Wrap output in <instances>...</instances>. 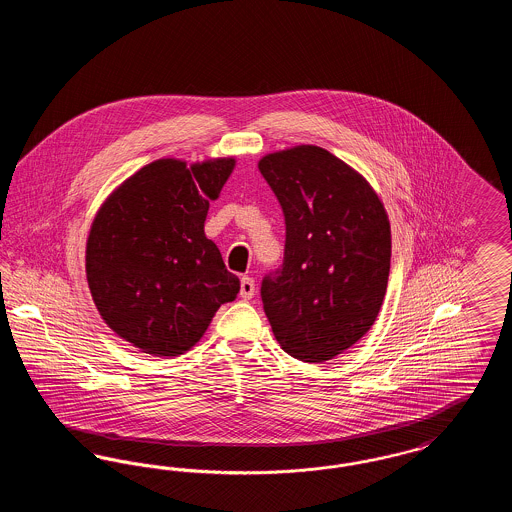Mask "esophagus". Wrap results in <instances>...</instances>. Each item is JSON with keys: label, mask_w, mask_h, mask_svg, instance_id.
<instances>
[{"label": "esophagus", "mask_w": 512, "mask_h": 512, "mask_svg": "<svg viewBox=\"0 0 512 512\" xmlns=\"http://www.w3.org/2000/svg\"><path fill=\"white\" fill-rule=\"evenodd\" d=\"M240 295H242V299H251V297L255 295V280H253V278H249V276L242 278Z\"/></svg>", "instance_id": "1"}]
</instances>
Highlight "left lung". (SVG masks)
I'll return each instance as SVG.
<instances>
[{"label": "left lung", "mask_w": 512, "mask_h": 512, "mask_svg": "<svg viewBox=\"0 0 512 512\" xmlns=\"http://www.w3.org/2000/svg\"><path fill=\"white\" fill-rule=\"evenodd\" d=\"M259 171L286 220L282 265L261 299L274 338L305 363H324L361 340L390 276V220L359 172L317 146L270 153Z\"/></svg>", "instance_id": "8db88e82"}]
</instances>
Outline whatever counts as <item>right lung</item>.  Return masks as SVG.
Returning a JSON list of instances; mask_svg holds the SVG:
<instances>
[{"label": "right lung", "mask_w": 512, "mask_h": 512, "mask_svg": "<svg viewBox=\"0 0 512 512\" xmlns=\"http://www.w3.org/2000/svg\"><path fill=\"white\" fill-rule=\"evenodd\" d=\"M232 169L234 159L190 169L159 159L99 209L86 245L88 286L109 328L146 353L182 355L240 292L203 230Z\"/></svg>", "instance_id": "obj_1"}]
</instances>
